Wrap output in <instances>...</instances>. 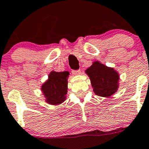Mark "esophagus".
Instances as JSON below:
<instances>
[{
    "instance_id": "34e87169",
    "label": "esophagus",
    "mask_w": 149,
    "mask_h": 149,
    "mask_svg": "<svg viewBox=\"0 0 149 149\" xmlns=\"http://www.w3.org/2000/svg\"><path fill=\"white\" fill-rule=\"evenodd\" d=\"M72 73L73 75H79L81 73V70H72Z\"/></svg>"
}]
</instances>
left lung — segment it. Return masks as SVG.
<instances>
[{
  "label": "left lung",
  "mask_w": 149,
  "mask_h": 149,
  "mask_svg": "<svg viewBox=\"0 0 149 149\" xmlns=\"http://www.w3.org/2000/svg\"><path fill=\"white\" fill-rule=\"evenodd\" d=\"M86 73L97 95L109 97L118 89L119 76L113 68L94 62L87 69Z\"/></svg>",
  "instance_id": "8db88e82"
}]
</instances>
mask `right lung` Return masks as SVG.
Masks as SVG:
<instances>
[{
	"instance_id": "obj_1",
	"label": "right lung",
	"mask_w": 149,
	"mask_h": 149,
	"mask_svg": "<svg viewBox=\"0 0 149 149\" xmlns=\"http://www.w3.org/2000/svg\"><path fill=\"white\" fill-rule=\"evenodd\" d=\"M69 73L52 71L49 79L42 87L47 102L51 104L58 105L64 102L67 94L68 81Z\"/></svg>"
}]
</instances>
